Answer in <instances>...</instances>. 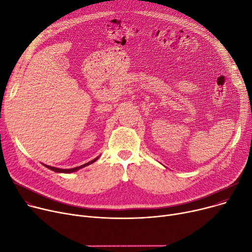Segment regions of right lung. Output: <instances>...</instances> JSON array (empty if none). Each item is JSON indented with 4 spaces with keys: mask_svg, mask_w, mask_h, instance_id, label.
<instances>
[{
    "mask_svg": "<svg viewBox=\"0 0 252 252\" xmlns=\"http://www.w3.org/2000/svg\"><path fill=\"white\" fill-rule=\"evenodd\" d=\"M97 158H98V157H97V158H95L94 159L91 160V161L86 162V164H84V165H82V166H79V167H76V168H72V169H64V170H63V169H58V168L51 167V166H47V165H43V166H46L48 169H50V170H52V171L59 172V173H72V172H75V171H77V170H79V169H81V168H84V167H86V166H88V165L93 164V162H94Z\"/></svg>",
    "mask_w": 252,
    "mask_h": 252,
    "instance_id": "right-lung-1",
    "label": "right lung"
}]
</instances>
